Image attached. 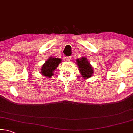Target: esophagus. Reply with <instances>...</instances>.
Masks as SVG:
<instances>
[{
  "label": "esophagus",
  "mask_w": 133,
  "mask_h": 133,
  "mask_svg": "<svg viewBox=\"0 0 133 133\" xmlns=\"http://www.w3.org/2000/svg\"><path fill=\"white\" fill-rule=\"evenodd\" d=\"M65 59H66L67 61H70V60H71V57H70V56H67V57L65 58Z\"/></svg>",
  "instance_id": "esophagus-1"
}]
</instances>
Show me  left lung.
Segmentation results:
<instances>
[{"instance_id":"left-lung-1","label":"left lung","mask_w":133,"mask_h":133,"mask_svg":"<svg viewBox=\"0 0 133 133\" xmlns=\"http://www.w3.org/2000/svg\"><path fill=\"white\" fill-rule=\"evenodd\" d=\"M77 65H78L79 71L84 79H88L92 76L94 73L93 68L88 61L87 58L82 57L81 59L76 60Z\"/></svg>"}]
</instances>
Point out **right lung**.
Segmentation results:
<instances>
[{
    "label": "right lung",
    "mask_w": 133,
    "mask_h": 133,
    "mask_svg": "<svg viewBox=\"0 0 133 133\" xmlns=\"http://www.w3.org/2000/svg\"><path fill=\"white\" fill-rule=\"evenodd\" d=\"M61 59L60 58H55L54 57H50L47 61L42 65L41 73L42 75L45 76L46 77L50 78L54 75V70L58 68L59 63H61Z\"/></svg>",
    "instance_id": "add662e5"
}]
</instances>
